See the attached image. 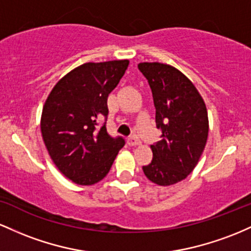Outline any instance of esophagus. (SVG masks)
<instances>
[{"label":"esophagus","instance_id":"1","mask_svg":"<svg viewBox=\"0 0 251 251\" xmlns=\"http://www.w3.org/2000/svg\"><path fill=\"white\" fill-rule=\"evenodd\" d=\"M128 145L129 146H140L141 145V141L137 136H135V135H131V136L128 137Z\"/></svg>","mask_w":251,"mask_h":251}]
</instances>
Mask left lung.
I'll return each instance as SVG.
<instances>
[{"label": "left lung", "instance_id": "1", "mask_svg": "<svg viewBox=\"0 0 251 251\" xmlns=\"http://www.w3.org/2000/svg\"><path fill=\"white\" fill-rule=\"evenodd\" d=\"M155 105L156 128L161 139L151 146L153 160L142 170L154 184L170 186L194 170L209 135L204 100L193 83L176 67L161 63H140Z\"/></svg>", "mask_w": 251, "mask_h": 251}]
</instances>
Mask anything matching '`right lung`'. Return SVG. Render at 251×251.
Listing matches in <instances>:
<instances>
[{"instance_id": "1", "label": "right lung", "mask_w": 251, "mask_h": 251, "mask_svg": "<svg viewBox=\"0 0 251 251\" xmlns=\"http://www.w3.org/2000/svg\"><path fill=\"white\" fill-rule=\"evenodd\" d=\"M129 60L86 63L55 84L45 102L41 134L58 170L78 185H94L110 171L123 137L108 134V96L125 75Z\"/></svg>"}]
</instances>
